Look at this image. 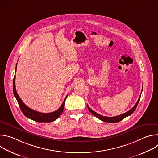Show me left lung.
I'll return each mask as SVG.
<instances>
[{
    "label": "left lung",
    "mask_w": 158,
    "mask_h": 158,
    "mask_svg": "<svg viewBox=\"0 0 158 158\" xmlns=\"http://www.w3.org/2000/svg\"><path fill=\"white\" fill-rule=\"evenodd\" d=\"M142 91H143V89H142ZM141 93H142V91H141ZM141 95H140V96H139V99H138L137 102L136 103V104H135V105L133 106V107H132L131 109H130L129 111L125 112V113H124V114H121V115L117 116H114V117H106V116H101V115L98 114L97 112H94V110H93L91 108H90V107L88 106V105H87V108H88L90 112H91V113H92L94 116H96V118H98L99 119H100V120H101V121H104V122H106V123H118V122L121 121V120H123V119H124L125 118H126V117H127V116L131 115V114L133 113L134 111L135 110V109H136V107H137V106H138V103H139V102L140 98H141Z\"/></svg>",
    "instance_id": "8db88e82"
}]
</instances>
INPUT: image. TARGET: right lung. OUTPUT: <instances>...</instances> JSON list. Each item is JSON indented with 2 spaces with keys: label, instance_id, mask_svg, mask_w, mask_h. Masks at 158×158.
I'll return each instance as SVG.
<instances>
[{
  "label": "right lung",
  "instance_id": "right-lung-1",
  "mask_svg": "<svg viewBox=\"0 0 158 158\" xmlns=\"http://www.w3.org/2000/svg\"><path fill=\"white\" fill-rule=\"evenodd\" d=\"M16 69H17V65L15 67V71H16ZM15 76H14V80H13L14 94L17 101V102H18L19 106L22 112V113H23L27 118H28L34 121L38 122V123H50V122L54 121L60 116V114H62V112L64 110V108L65 99L68 95L66 96L62 105L57 110L52 112H50V113H42V112L35 111V110L29 108L23 102H22V101L21 100V99L19 97V96L18 95L16 89H15Z\"/></svg>",
  "mask_w": 158,
  "mask_h": 158
}]
</instances>
